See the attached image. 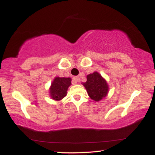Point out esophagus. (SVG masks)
<instances>
[{"label":"esophagus","instance_id":"1","mask_svg":"<svg viewBox=\"0 0 155 155\" xmlns=\"http://www.w3.org/2000/svg\"><path fill=\"white\" fill-rule=\"evenodd\" d=\"M73 80H74V83H77L80 81V78L79 77V76H74V77L73 78Z\"/></svg>","mask_w":155,"mask_h":155}]
</instances>
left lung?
Here are the masks:
<instances>
[{
  "label": "left lung",
  "instance_id": "1",
  "mask_svg": "<svg viewBox=\"0 0 155 155\" xmlns=\"http://www.w3.org/2000/svg\"><path fill=\"white\" fill-rule=\"evenodd\" d=\"M88 92V95L95 101H99L106 97L108 87L105 79L97 72L87 76V81L83 84Z\"/></svg>",
  "mask_w": 155,
  "mask_h": 155
}]
</instances>
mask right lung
<instances>
[{
  "instance_id": "1",
  "label": "right lung",
  "mask_w": 155,
  "mask_h": 155,
  "mask_svg": "<svg viewBox=\"0 0 155 155\" xmlns=\"http://www.w3.org/2000/svg\"><path fill=\"white\" fill-rule=\"evenodd\" d=\"M71 84V78L56 77L51 85V97L54 100H61L66 95L67 90Z\"/></svg>"
}]
</instances>
